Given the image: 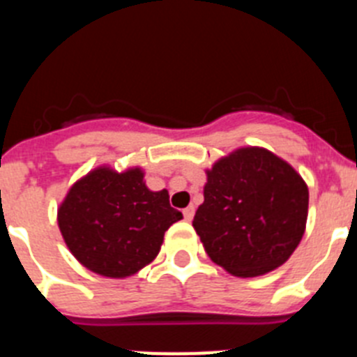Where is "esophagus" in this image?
<instances>
[{"instance_id":"esophagus-1","label":"esophagus","mask_w":357,"mask_h":357,"mask_svg":"<svg viewBox=\"0 0 357 357\" xmlns=\"http://www.w3.org/2000/svg\"><path fill=\"white\" fill-rule=\"evenodd\" d=\"M182 213H184V220H185V222H191V220H193V216H195V207L193 206L185 207V209L182 211Z\"/></svg>"}]
</instances>
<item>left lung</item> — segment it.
Returning a JSON list of instances; mask_svg holds the SVG:
<instances>
[{"instance_id":"1","label":"left lung","mask_w":357,"mask_h":357,"mask_svg":"<svg viewBox=\"0 0 357 357\" xmlns=\"http://www.w3.org/2000/svg\"><path fill=\"white\" fill-rule=\"evenodd\" d=\"M206 175L193 227L211 261L234 277L282 266L307 223L309 189L301 173L266 148L241 146Z\"/></svg>"}]
</instances>
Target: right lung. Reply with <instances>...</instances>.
<instances>
[{
  "label": "right lung",
  "instance_id": "right-lung-1",
  "mask_svg": "<svg viewBox=\"0 0 357 357\" xmlns=\"http://www.w3.org/2000/svg\"><path fill=\"white\" fill-rule=\"evenodd\" d=\"M182 213L169 206L168 189L151 191L141 166L118 172L96 166L69 188L56 223L75 259L109 279H127L159 254L164 232Z\"/></svg>",
  "mask_w": 357,
  "mask_h": 357
}]
</instances>
